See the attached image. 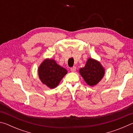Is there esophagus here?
<instances>
[{
  "instance_id": "esophagus-1",
  "label": "esophagus",
  "mask_w": 133,
  "mask_h": 133,
  "mask_svg": "<svg viewBox=\"0 0 133 133\" xmlns=\"http://www.w3.org/2000/svg\"><path fill=\"white\" fill-rule=\"evenodd\" d=\"M70 70L72 71V72H75V71H76V67H71L70 68Z\"/></svg>"
}]
</instances>
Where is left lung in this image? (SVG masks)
I'll return each mask as SVG.
<instances>
[{
    "label": "left lung",
    "instance_id": "left-lung-1",
    "mask_svg": "<svg viewBox=\"0 0 133 133\" xmlns=\"http://www.w3.org/2000/svg\"><path fill=\"white\" fill-rule=\"evenodd\" d=\"M79 73L87 84L94 86L104 77L105 69L98 60L89 58L84 67L79 69Z\"/></svg>",
    "mask_w": 133,
    "mask_h": 133
}]
</instances>
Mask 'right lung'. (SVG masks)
Segmentation results:
<instances>
[{"instance_id":"right-lung-1","label":"right lung","mask_w":133,"mask_h":133,"mask_svg":"<svg viewBox=\"0 0 133 133\" xmlns=\"http://www.w3.org/2000/svg\"><path fill=\"white\" fill-rule=\"evenodd\" d=\"M67 73L66 69L57 64L55 60L49 58L44 59L38 68L40 80L50 89L57 87Z\"/></svg>"}]
</instances>
